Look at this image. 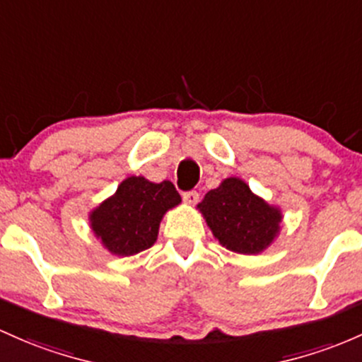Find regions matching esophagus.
Here are the masks:
<instances>
[{"label":"esophagus","instance_id":"34e87169","mask_svg":"<svg viewBox=\"0 0 362 362\" xmlns=\"http://www.w3.org/2000/svg\"><path fill=\"white\" fill-rule=\"evenodd\" d=\"M197 201H199V194H197L196 190H190V192H185L184 194V202H185V204L194 206Z\"/></svg>","mask_w":362,"mask_h":362}]
</instances>
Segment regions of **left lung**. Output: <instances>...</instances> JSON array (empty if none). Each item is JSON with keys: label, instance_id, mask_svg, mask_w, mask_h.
Here are the masks:
<instances>
[{"label": "left lung", "instance_id": "8db88e82", "mask_svg": "<svg viewBox=\"0 0 362 362\" xmlns=\"http://www.w3.org/2000/svg\"><path fill=\"white\" fill-rule=\"evenodd\" d=\"M197 209L213 237L228 251L256 256L275 244L281 232V208L254 194L239 177L209 190Z\"/></svg>", "mask_w": 362, "mask_h": 362}]
</instances>
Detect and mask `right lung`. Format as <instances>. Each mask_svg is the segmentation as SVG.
<instances>
[{"instance_id":"1","label":"right lung","mask_w":362,"mask_h":362,"mask_svg":"<svg viewBox=\"0 0 362 362\" xmlns=\"http://www.w3.org/2000/svg\"><path fill=\"white\" fill-rule=\"evenodd\" d=\"M182 202L172 182L156 184L144 177H127L115 194L89 211V228L113 256H136L153 247L160 223Z\"/></svg>"}]
</instances>
